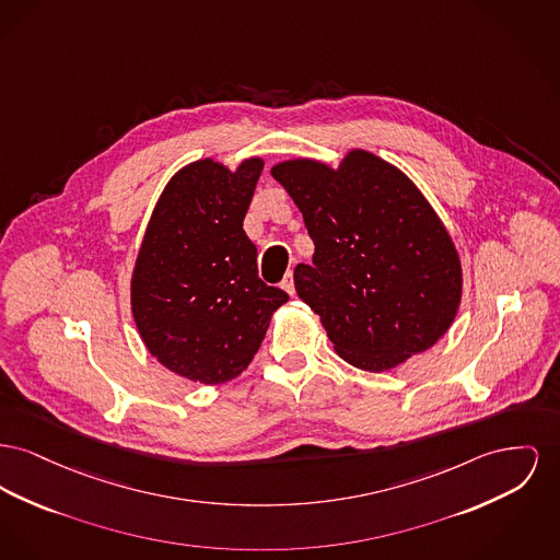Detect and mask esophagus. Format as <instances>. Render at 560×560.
Instances as JSON below:
<instances>
[{
	"instance_id": "1",
	"label": "esophagus",
	"mask_w": 560,
	"mask_h": 560,
	"mask_svg": "<svg viewBox=\"0 0 560 560\" xmlns=\"http://www.w3.org/2000/svg\"><path fill=\"white\" fill-rule=\"evenodd\" d=\"M281 290H283V292H288L290 296H294V294H296V288H294V272H292V270H290V272L285 275V279L281 281Z\"/></svg>"
}]
</instances>
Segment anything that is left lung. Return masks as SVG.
I'll use <instances>...</instances> for the list:
<instances>
[{
    "label": "left lung",
    "mask_w": 560,
    "mask_h": 560,
    "mask_svg": "<svg viewBox=\"0 0 560 560\" xmlns=\"http://www.w3.org/2000/svg\"><path fill=\"white\" fill-rule=\"evenodd\" d=\"M270 175L315 243L313 266L298 264L294 285L338 358L385 372L448 331L463 294L459 252L401 168L353 148L338 166L290 159Z\"/></svg>",
    "instance_id": "8db88e82"
}]
</instances>
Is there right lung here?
Listing matches in <instances>:
<instances>
[{"label":"right lung","mask_w":560,"mask_h":560,"mask_svg":"<svg viewBox=\"0 0 560 560\" xmlns=\"http://www.w3.org/2000/svg\"><path fill=\"white\" fill-rule=\"evenodd\" d=\"M260 156L232 171L215 159L182 166L154 205L132 266L131 311L152 358L200 385L236 378L288 302L258 277L243 220Z\"/></svg>","instance_id":"obj_1"}]
</instances>
